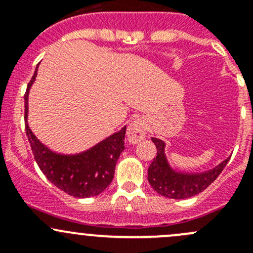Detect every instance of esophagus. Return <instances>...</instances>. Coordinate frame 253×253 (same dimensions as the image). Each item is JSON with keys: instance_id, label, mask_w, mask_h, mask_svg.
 <instances>
[{"instance_id": "esophagus-1", "label": "esophagus", "mask_w": 253, "mask_h": 253, "mask_svg": "<svg viewBox=\"0 0 253 253\" xmlns=\"http://www.w3.org/2000/svg\"><path fill=\"white\" fill-rule=\"evenodd\" d=\"M145 131H147V125H145L144 120H133L128 125V128H127V138H128V142L133 143V144L141 142L142 139H144Z\"/></svg>"}]
</instances>
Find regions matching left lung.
Wrapping results in <instances>:
<instances>
[{
	"instance_id": "8db88e82",
	"label": "left lung",
	"mask_w": 253,
	"mask_h": 253,
	"mask_svg": "<svg viewBox=\"0 0 253 253\" xmlns=\"http://www.w3.org/2000/svg\"><path fill=\"white\" fill-rule=\"evenodd\" d=\"M157 147V157L148 169V181L159 195L172 200H185L205 191L223 171L230 157L211 170L203 172L177 171L170 165L165 154V142L152 138Z\"/></svg>"
}]
</instances>
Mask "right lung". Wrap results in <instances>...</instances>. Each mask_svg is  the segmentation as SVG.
<instances>
[{
    "instance_id": "1",
    "label": "right lung",
    "mask_w": 253,
    "mask_h": 253,
    "mask_svg": "<svg viewBox=\"0 0 253 253\" xmlns=\"http://www.w3.org/2000/svg\"><path fill=\"white\" fill-rule=\"evenodd\" d=\"M37 75L38 66L24 95L25 132L37 164L51 183L70 196L77 198L98 196L114 178L117 159L125 149L126 126L82 153L61 154L53 152L37 138L28 125V98Z\"/></svg>"
}]
</instances>
